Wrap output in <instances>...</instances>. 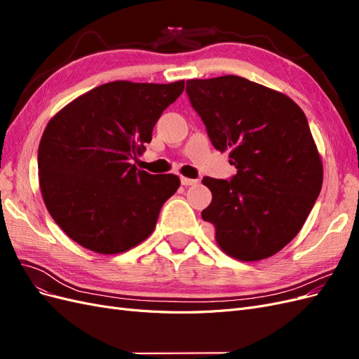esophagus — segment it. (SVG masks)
Segmentation results:
<instances>
[{"label": "esophagus", "instance_id": "esophagus-1", "mask_svg": "<svg viewBox=\"0 0 359 359\" xmlns=\"http://www.w3.org/2000/svg\"><path fill=\"white\" fill-rule=\"evenodd\" d=\"M199 180H193V178H187V177H181V184L182 186H194V184H198Z\"/></svg>", "mask_w": 359, "mask_h": 359}]
</instances>
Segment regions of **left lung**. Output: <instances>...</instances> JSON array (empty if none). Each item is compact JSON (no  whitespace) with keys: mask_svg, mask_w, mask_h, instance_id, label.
I'll use <instances>...</instances> for the list:
<instances>
[{"mask_svg":"<svg viewBox=\"0 0 359 359\" xmlns=\"http://www.w3.org/2000/svg\"><path fill=\"white\" fill-rule=\"evenodd\" d=\"M215 149H229L231 181L205 177L202 219L226 255L244 262L276 255L298 235L316 202L323 166L301 107L241 76L190 79L186 88Z\"/></svg>","mask_w":359,"mask_h":359,"instance_id":"left-lung-1","label":"left lung"}]
</instances>
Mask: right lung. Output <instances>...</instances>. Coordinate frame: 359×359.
Instances as JSON below:
<instances>
[{
  "label": "right lung",
  "instance_id": "right-lung-1",
  "mask_svg": "<svg viewBox=\"0 0 359 359\" xmlns=\"http://www.w3.org/2000/svg\"><path fill=\"white\" fill-rule=\"evenodd\" d=\"M184 81H115L79 95L50 118L39 145V181L52 219L74 243L116 255L153 233L180 187L173 173L151 175L130 163L153 139Z\"/></svg>",
  "mask_w": 359,
  "mask_h": 359
}]
</instances>
